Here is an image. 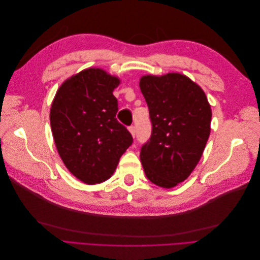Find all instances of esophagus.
Instances as JSON below:
<instances>
[{
    "instance_id": "obj_1",
    "label": "esophagus",
    "mask_w": 260,
    "mask_h": 260,
    "mask_svg": "<svg viewBox=\"0 0 260 260\" xmlns=\"http://www.w3.org/2000/svg\"><path fill=\"white\" fill-rule=\"evenodd\" d=\"M129 132L131 133V136L135 138L136 136V127H133V125H131V127H129Z\"/></svg>"
}]
</instances>
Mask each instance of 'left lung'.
I'll return each instance as SVG.
<instances>
[{"instance_id": "8db88e82", "label": "left lung", "mask_w": 260, "mask_h": 260, "mask_svg": "<svg viewBox=\"0 0 260 260\" xmlns=\"http://www.w3.org/2000/svg\"><path fill=\"white\" fill-rule=\"evenodd\" d=\"M139 84L153 125L141 162L152 183L171 188L201 159L210 135V104L201 86L179 73L145 75Z\"/></svg>"}]
</instances>
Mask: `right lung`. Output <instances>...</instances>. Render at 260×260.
Returning a JSON list of instances; mask_svg holds the SVG:
<instances>
[{"instance_id":"right-lung-1","label":"right lung","mask_w":260,"mask_h":260,"mask_svg":"<svg viewBox=\"0 0 260 260\" xmlns=\"http://www.w3.org/2000/svg\"><path fill=\"white\" fill-rule=\"evenodd\" d=\"M120 82L91 67L69 77L54 96L50 121L55 146L66 168L83 183L111 178L132 144L130 132L116 119L113 92Z\"/></svg>"}]
</instances>
